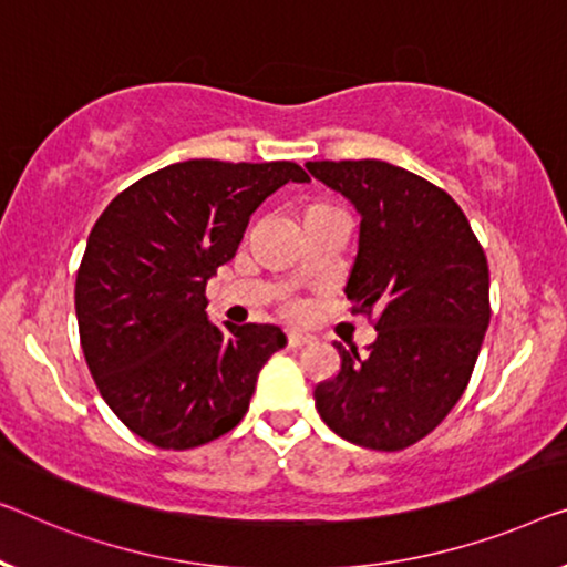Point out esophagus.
<instances>
[{
    "instance_id": "1",
    "label": "esophagus",
    "mask_w": 567,
    "mask_h": 567,
    "mask_svg": "<svg viewBox=\"0 0 567 567\" xmlns=\"http://www.w3.org/2000/svg\"><path fill=\"white\" fill-rule=\"evenodd\" d=\"M310 341L312 338L306 333H287V349H302V346H308Z\"/></svg>"
}]
</instances>
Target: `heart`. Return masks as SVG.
I'll list each match as a JSON object with an SVG mask.
<instances>
[{
  "label": "heart",
  "instance_id": "1",
  "mask_svg": "<svg viewBox=\"0 0 567 567\" xmlns=\"http://www.w3.org/2000/svg\"><path fill=\"white\" fill-rule=\"evenodd\" d=\"M328 208H331L328 203H312V206L308 208V214H310V210H328Z\"/></svg>",
  "mask_w": 567,
  "mask_h": 567
}]
</instances>
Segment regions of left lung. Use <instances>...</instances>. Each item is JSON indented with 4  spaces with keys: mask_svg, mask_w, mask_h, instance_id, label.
<instances>
[{
    "mask_svg": "<svg viewBox=\"0 0 567 567\" xmlns=\"http://www.w3.org/2000/svg\"><path fill=\"white\" fill-rule=\"evenodd\" d=\"M308 171L361 214L346 295L377 328L364 357L333 343L341 369L316 386V410L346 441L402 451L466 392L492 320L486 255L458 203L404 167L320 159Z\"/></svg>",
    "mask_w": 567,
    "mask_h": 567,
    "instance_id": "obj_1",
    "label": "left lung"
}]
</instances>
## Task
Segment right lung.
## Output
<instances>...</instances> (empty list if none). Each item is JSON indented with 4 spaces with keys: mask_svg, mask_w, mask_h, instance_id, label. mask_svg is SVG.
<instances>
[{
    "mask_svg": "<svg viewBox=\"0 0 567 567\" xmlns=\"http://www.w3.org/2000/svg\"><path fill=\"white\" fill-rule=\"evenodd\" d=\"M300 165L185 159L122 190L89 234L75 275L81 349L104 402L165 451L216 441L247 415L277 326L206 316V282L239 249L249 216Z\"/></svg>",
    "mask_w": 567,
    "mask_h": 567,
    "instance_id": "obj_1",
    "label": "right lung"
}]
</instances>
